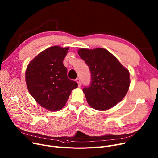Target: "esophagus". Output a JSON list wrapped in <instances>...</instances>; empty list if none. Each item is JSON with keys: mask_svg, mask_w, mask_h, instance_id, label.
<instances>
[{"mask_svg": "<svg viewBox=\"0 0 158 158\" xmlns=\"http://www.w3.org/2000/svg\"><path fill=\"white\" fill-rule=\"evenodd\" d=\"M76 82H77L78 86H81V80H80V79H79V78H77V79H76Z\"/></svg>", "mask_w": 158, "mask_h": 158, "instance_id": "1", "label": "esophagus"}]
</instances>
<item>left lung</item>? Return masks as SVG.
I'll return each mask as SVG.
<instances>
[{
	"label": "left lung",
	"mask_w": 158,
	"mask_h": 158,
	"mask_svg": "<svg viewBox=\"0 0 158 158\" xmlns=\"http://www.w3.org/2000/svg\"><path fill=\"white\" fill-rule=\"evenodd\" d=\"M78 54L91 73L90 85L82 89L89 106L104 111L120 102L129 89V70L104 48H80Z\"/></svg>",
	"instance_id": "8db88e82"
}]
</instances>
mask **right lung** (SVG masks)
<instances>
[{"label": "right lung", "mask_w": 158, "mask_h": 158, "mask_svg": "<svg viewBox=\"0 0 158 158\" xmlns=\"http://www.w3.org/2000/svg\"><path fill=\"white\" fill-rule=\"evenodd\" d=\"M69 47L53 46L45 49L28 64L26 72L29 92L44 108L60 110L77 83L67 77L63 60Z\"/></svg>", "instance_id": "obj_1"}]
</instances>
